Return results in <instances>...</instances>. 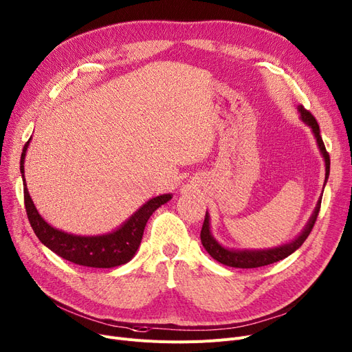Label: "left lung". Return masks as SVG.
Masks as SVG:
<instances>
[{
	"label": "left lung",
	"mask_w": 352,
	"mask_h": 352,
	"mask_svg": "<svg viewBox=\"0 0 352 352\" xmlns=\"http://www.w3.org/2000/svg\"><path fill=\"white\" fill-rule=\"evenodd\" d=\"M298 111L300 113V120L303 122L305 125H308L312 129V133L316 140L318 148L320 155H322L324 161H325V184L328 181L329 177V155L325 149L324 141H322V136H320V131H319V125L316 119L311 115V112H308L307 109L303 108L302 104L298 106ZM324 184V187H325ZM320 201H322V195L319 197V200L316 203V207L312 212L311 219L308 220L307 226L303 227V230L294 239L290 240L285 244H280L278 248H272V249H228L221 246V244L214 239V236L211 234V226H210V214L208 211L206 212V219L203 223V228H201V243L204 249L207 250V253L214 258V261L220 262L221 265L226 266H230V267H239V269H253V267H262V266H267L272 265L274 262H279L282 258L287 257L292 254L295 250H298L303 241L308 239L309 233L312 232V227L316 221L318 217V212L320 208Z\"/></svg>",
	"instance_id": "left-lung-1"
}]
</instances>
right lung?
Listing matches in <instances>:
<instances>
[{
	"label": "right lung",
	"instance_id": "obj_1",
	"mask_svg": "<svg viewBox=\"0 0 352 352\" xmlns=\"http://www.w3.org/2000/svg\"><path fill=\"white\" fill-rule=\"evenodd\" d=\"M30 141H32V138L27 141L23 148L20 171L24 182V204L27 217L38 240L57 256L66 258V261L74 265L111 269L128 263L140 248L146 221L152 216V212L170 201L173 194H161L151 198L149 201L136 210L124 224H120L109 233L98 236H79L58 230L40 216L27 190L24 178V160Z\"/></svg>",
	"mask_w": 352,
	"mask_h": 352
}]
</instances>
